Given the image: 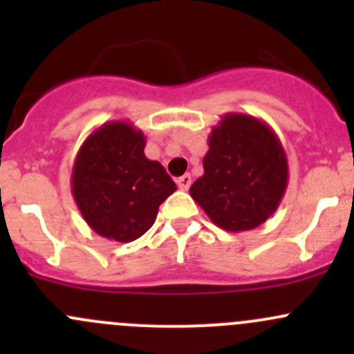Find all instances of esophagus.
Returning <instances> with one entry per match:
<instances>
[{"instance_id": "1", "label": "esophagus", "mask_w": 354, "mask_h": 354, "mask_svg": "<svg viewBox=\"0 0 354 354\" xmlns=\"http://www.w3.org/2000/svg\"><path fill=\"white\" fill-rule=\"evenodd\" d=\"M176 183H178V187L181 188V190H188V188H190V185H192V176H190V174H183V176L178 178Z\"/></svg>"}]
</instances>
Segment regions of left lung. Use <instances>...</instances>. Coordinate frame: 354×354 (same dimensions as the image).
I'll return each instance as SVG.
<instances>
[{
  "mask_svg": "<svg viewBox=\"0 0 354 354\" xmlns=\"http://www.w3.org/2000/svg\"><path fill=\"white\" fill-rule=\"evenodd\" d=\"M286 187L288 157L276 131L255 116L227 113L210 131L190 195L216 226L241 233L276 212Z\"/></svg>",
  "mask_w": 354,
  "mask_h": 354,
  "instance_id": "1",
  "label": "left lung"
}]
</instances>
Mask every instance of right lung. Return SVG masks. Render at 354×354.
<instances>
[{
    "instance_id": "right-lung-1",
    "label": "right lung",
    "mask_w": 354,
    "mask_h": 354,
    "mask_svg": "<svg viewBox=\"0 0 354 354\" xmlns=\"http://www.w3.org/2000/svg\"><path fill=\"white\" fill-rule=\"evenodd\" d=\"M145 137L130 121H108L77 152L71 194L92 231L130 243L154 224L159 205L176 185L157 160L145 157Z\"/></svg>"
}]
</instances>
